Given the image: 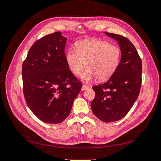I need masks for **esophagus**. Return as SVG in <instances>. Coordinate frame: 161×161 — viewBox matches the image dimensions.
<instances>
[{"mask_svg": "<svg viewBox=\"0 0 161 161\" xmlns=\"http://www.w3.org/2000/svg\"><path fill=\"white\" fill-rule=\"evenodd\" d=\"M88 87H89V86H88V85H86V84H83L82 85V86H81V91H85V90H86L87 89V88H88Z\"/></svg>", "mask_w": 161, "mask_h": 161, "instance_id": "1", "label": "esophagus"}]
</instances>
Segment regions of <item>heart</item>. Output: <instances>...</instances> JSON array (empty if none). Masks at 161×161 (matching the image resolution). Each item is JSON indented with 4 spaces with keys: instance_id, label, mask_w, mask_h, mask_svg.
I'll return each mask as SVG.
<instances>
[{
    "instance_id": "1",
    "label": "heart",
    "mask_w": 161,
    "mask_h": 161,
    "mask_svg": "<svg viewBox=\"0 0 161 161\" xmlns=\"http://www.w3.org/2000/svg\"><path fill=\"white\" fill-rule=\"evenodd\" d=\"M121 51L117 46L104 41L86 39L78 42L75 50L69 49L66 61L71 73L77 75L87 67L81 78L90 81L97 78L105 81L117 69L120 61Z\"/></svg>"
}]
</instances>
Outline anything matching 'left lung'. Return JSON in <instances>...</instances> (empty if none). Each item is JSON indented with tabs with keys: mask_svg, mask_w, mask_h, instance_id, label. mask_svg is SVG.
<instances>
[{
	"mask_svg": "<svg viewBox=\"0 0 161 161\" xmlns=\"http://www.w3.org/2000/svg\"><path fill=\"white\" fill-rule=\"evenodd\" d=\"M105 34L118 42L121 59L107 82L92 87L95 97L91 108L100 120L111 122L124 118L137 100L142 83V61L127 38L107 32Z\"/></svg>",
	"mask_w": 161,
	"mask_h": 161,
	"instance_id": "left-lung-1",
	"label": "left lung"
}]
</instances>
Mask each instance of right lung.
I'll return each mask as SVG.
<instances>
[{
    "mask_svg": "<svg viewBox=\"0 0 161 161\" xmlns=\"http://www.w3.org/2000/svg\"><path fill=\"white\" fill-rule=\"evenodd\" d=\"M66 40L61 32L44 36L30 47L22 66L26 103L37 118L49 124L62 122L69 115L81 88L66 64Z\"/></svg>",
    "mask_w": 161,
    "mask_h": 161,
    "instance_id": "add662e5",
    "label": "right lung"
}]
</instances>
